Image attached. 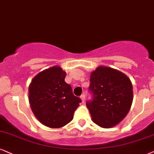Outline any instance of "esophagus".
Here are the masks:
<instances>
[{
    "mask_svg": "<svg viewBox=\"0 0 154 154\" xmlns=\"http://www.w3.org/2000/svg\"><path fill=\"white\" fill-rule=\"evenodd\" d=\"M81 100H82L83 103H84L85 100H86V96H85L84 94H83L82 95H81Z\"/></svg>",
    "mask_w": 154,
    "mask_h": 154,
    "instance_id": "34e87169",
    "label": "esophagus"
}]
</instances>
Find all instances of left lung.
Returning <instances> with one entry per match:
<instances>
[{
	"instance_id": "obj_1",
	"label": "left lung",
	"mask_w": 154,
	"mask_h": 154,
	"mask_svg": "<svg viewBox=\"0 0 154 154\" xmlns=\"http://www.w3.org/2000/svg\"><path fill=\"white\" fill-rule=\"evenodd\" d=\"M86 106L94 122L103 128L116 126L126 117L133 101L130 79L121 71L100 66L92 72Z\"/></svg>"
}]
</instances>
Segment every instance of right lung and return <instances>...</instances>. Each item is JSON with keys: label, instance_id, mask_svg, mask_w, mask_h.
Masks as SVG:
<instances>
[{"label": "right lung", "instance_id": "right-lung-1", "mask_svg": "<svg viewBox=\"0 0 154 154\" xmlns=\"http://www.w3.org/2000/svg\"><path fill=\"white\" fill-rule=\"evenodd\" d=\"M66 73L58 66L44 70L31 81L29 102L35 116L50 128H60L73 120L81 103L66 83Z\"/></svg>", "mask_w": 154, "mask_h": 154}]
</instances>
